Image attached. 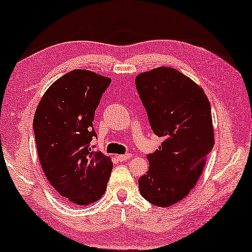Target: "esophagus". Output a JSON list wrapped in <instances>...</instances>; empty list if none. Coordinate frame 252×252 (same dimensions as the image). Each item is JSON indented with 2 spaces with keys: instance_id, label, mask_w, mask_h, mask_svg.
<instances>
[{
  "instance_id": "obj_1",
  "label": "esophagus",
  "mask_w": 252,
  "mask_h": 252,
  "mask_svg": "<svg viewBox=\"0 0 252 252\" xmlns=\"http://www.w3.org/2000/svg\"><path fill=\"white\" fill-rule=\"evenodd\" d=\"M130 157H132V155H130V154H126V155H118V156H117V158H118V160H120V161L128 160Z\"/></svg>"
}]
</instances>
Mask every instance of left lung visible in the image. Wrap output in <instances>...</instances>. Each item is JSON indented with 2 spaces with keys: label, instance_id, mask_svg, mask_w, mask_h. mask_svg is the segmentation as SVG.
<instances>
[{
  "label": "left lung",
  "instance_id": "obj_1",
  "mask_svg": "<svg viewBox=\"0 0 252 252\" xmlns=\"http://www.w3.org/2000/svg\"><path fill=\"white\" fill-rule=\"evenodd\" d=\"M135 85L151 128L163 142L148 155L149 171L139 179L141 195L166 208L197 184L215 144L211 106L199 86L172 67L136 75Z\"/></svg>",
  "mask_w": 252,
  "mask_h": 252
}]
</instances>
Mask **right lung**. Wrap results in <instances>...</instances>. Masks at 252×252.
<instances>
[{
	"instance_id": "1",
	"label": "right lung",
	"mask_w": 252,
	"mask_h": 252,
	"mask_svg": "<svg viewBox=\"0 0 252 252\" xmlns=\"http://www.w3.org/2000/svg\"><path fill=\"white\" fill-rule=\"evenodd\" d=\"M110 82L93 71L68 72L47 89L34 115L44 175L58 194L77 205L98 201L112 171L111 158L91 148L95 110Z\"/></svg>"
}]
</instances>
